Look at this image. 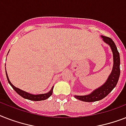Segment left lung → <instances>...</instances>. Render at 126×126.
I'll use <instances>...</instances> for the list:
<instances>
[{
	"label": "left lung",
	"instance_id": "obj_1",
	"mask_svg": "<svg viewBox=\"0 0 126 126\" xmlns=\"http://www.w3.org/2000/svg\"><path fill=\"white\" fill-rule=\"evenodd\" d=\"M103 40L110 47V49L113 55V67L111 73L108 77L107 80L102 86L94 90L91 94L85 95H75V97L84 102H94L97 101L105 98L114 88H115L118 83L120 74V59L119 52L116 46L114 41L111 38L107 36H101Z\"/></svg>",
	"mask_w": 126,
	"mask_h": 126
}]
</instances>
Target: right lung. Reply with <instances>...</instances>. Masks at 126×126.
<instances>
[{
    "mask_svg": "<svg viewBox=\"0 0 126 126\" xmlns=\"http://www.w3.org/2000/svg\"><path fill=\"white\" fill-rule=\"evenodd\" d=\"M5 65H6V64H5ZM5 69H6V67H5ZM6 77L9 84H10V86L12 87L13 89H14L19 95L21 96V97L24 98V99L31 100V101H38L46 100V99H47V98H49V97L51 95V94H52L53 86L51 88V89L49 90V92H47V93H46V94H37V95H35V94H30V93H28V92H25L23 90H20V89H19L18 88H16V86H14V85L11 83V82L10 81V80H9L8 77V75H7L6 71Z\"/></svg>",
    "mask_w": 126,
    "mask_h": 126,
    "instance_id": "add662e5",
    "label": "right lung"
}]
</instances>
